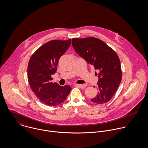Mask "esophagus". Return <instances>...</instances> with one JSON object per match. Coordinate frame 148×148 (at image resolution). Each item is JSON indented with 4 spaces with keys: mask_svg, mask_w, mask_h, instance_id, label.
Instances as JSON below:
<instances>
[{
    "mask_svg": "<svg viewBox=\"0 0 148 148\" xmlns=\"http://www.w3.org/2000/svg\"><path fill=\"white\" fill-rule=\"evenodd\" d=\"M76 85L77 86L80 88H82V89H84V88H85L87 86V85L86 84H76Z\"/></svg>",
    "mask_w": 148,
    "mask_h": 148,
    "instance_id": "1",
    "label": "esophagus"
}]
</instances>
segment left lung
<instances>
[{
    "mask_svg": "<svg viewBox=\"0 0 148 148\" xmlns=\"http://www.w3.org/2000/svg\"><path fill=\"white\" fill-rule=\"evenodd\" d=\"M72 44L75 51L88 63L100 71L96 86L98 94L91 101L97 104L108 102L122 79L121 63L117 54L106 42L94 37L73 38Z\"/></svg>",
    "mask_w": 148,
    "mask_h": 148,
    "instance_id": "left-lung-1",
    "label": "left lung"
}]
</instances>
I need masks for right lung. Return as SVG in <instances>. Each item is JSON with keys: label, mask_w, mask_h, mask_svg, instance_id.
<instances>
[{"label": "right lung", "mask_w": 148, "mask_h": 148, "mask_svg": "<svg viewBox=\"0 0 148 148\" xmlns=\"http://www.w3.org/2000/svg\"><path fill=\"white\" fill-rule=\"evenodd\" d=\"M71 39L53 40L45 43L31 56L27 68L28 81L35 96L44 104L59 105L65 101L71 88L52 82L60 57L68 49Z\"/></svg>", "instance_id": "add662e5"}]
</instances>
